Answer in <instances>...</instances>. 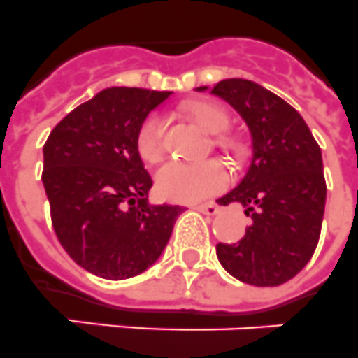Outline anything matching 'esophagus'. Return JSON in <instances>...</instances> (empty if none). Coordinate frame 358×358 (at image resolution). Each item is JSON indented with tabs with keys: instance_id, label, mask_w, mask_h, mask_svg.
I'll use <instances>...</instances> for the list:
<instances>
[{
	"instance_id": "esophagus-1",
	"label": "esophagus",
	"mask_w": 358,
	"mask_h": 358,
	"mask_svg": "<svg viewBox=\"0 0 358 358\" xmlns=\"http://www.w3.org/2000/svg\"><path fill=\"white\" fill-rule=\"evenodd\" d=\"M194 209L209 216L218 215V213H220V207L216 206V203H198V206H194Z\"/></svg>"
}]
</instances>
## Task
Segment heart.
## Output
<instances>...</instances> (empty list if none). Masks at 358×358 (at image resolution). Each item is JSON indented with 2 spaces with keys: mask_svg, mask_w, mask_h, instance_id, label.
<instances>
[{
  "mask_svg": "<svg viewBox=\"0 0 358 358\" xmlns=\"http://www.w3.org/2000/svg\"><path fill=\"white\" fill-rule=\"evenodd\" d=\"M185 114L209 134H220L229 127V113L215 101H193L185 107ZM165 118L160 113H151L142 122L136 133L138 152L147 164L156 165L165 156ZM216 143L233 155H244L245 143L236 136H218ZM231 173L220 160H206L198 164L165 165L156 174V185L162 196L173 202H196L220 193L229 185Z\"/></svg>",
  "mask_w": 358,
  "mask_h": 358,
  "instance_id": "obj_1",
  "label": "heart"
}]
</instances>
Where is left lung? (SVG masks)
Masks as SVG:
<instances>
[{"label":"left lung","instance_id":"8db88e82","mask_svg":"<svg viewBox=\"0 0 358 358\" xmlns=\"http://www.w3.org/2000/svg\"><path fill=\"white\" fill-rule=\"evenodd\" d=\"M211 94L244 118L253 138L248 173L218 200L220 206L242 203L251 225L236 244H216V257L240 282L280 286L304 269L317 249L326 206L322 152L304 118L262 85L231 78L216 83Z\"/></svg>","mask_w":358,"mask_h":358}]
</instances>
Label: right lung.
I'll use <instances>...</instances> for the list:
<instances>
[{"mask_svg":"<svg viewBox=\"0 0 358 358\" xmlns=\"http://www.w3.org/2000/svg\"><path fill=\"white\" fill-rule=\"evenodd\" d=\"M169 91L110 87L78 105L43 145L45 193L69 257L107 280L140 275L158 260L184 211L151 206V174L136 133Z\"/></svg>","mask_w":358,"mask_h":358,"instance_id":"obj_1","label":"right lung"}]
</instances>
